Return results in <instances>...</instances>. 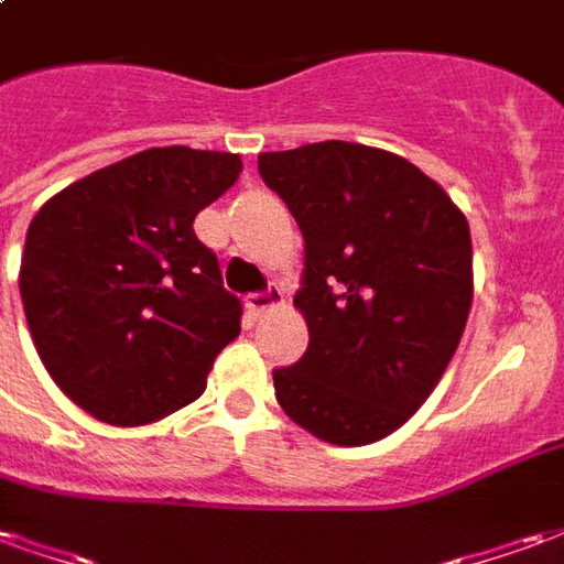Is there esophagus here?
Wrapping results in <instances>:
<instances>
[{"mask_svg": "<svg viewBox=\"0 0 564 564\" xmlns=\"http://www.w3.org/2000/svg\"><path fill=\"white\" fill-rule=\"evenodd\" d=\"M247 314L250 317H262L265 311H271V307L283 305V293L278 290V286H269L265 293H250L247 295Z\"/></svg>", "mask_w": 564, "mask_h": 564, "instance_id": "34e87169", "label": "esophagus"}]
</instances>
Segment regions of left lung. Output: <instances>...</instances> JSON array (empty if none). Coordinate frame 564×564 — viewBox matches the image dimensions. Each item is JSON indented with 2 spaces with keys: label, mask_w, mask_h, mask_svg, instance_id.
Returning <instances> with one entry per match:
<instances>
[{
  "label": "left lung",
  "mask_w": 564,
  "mask_h": 564,
  "mask_svg": "<svg viewBox=\"0 0 564 564\" xmlns=\"http://www.w3.org/2000/svg\"><path fill=\"white\" fill-rule=\"evenodd\" d=\"M259 174L305 235L293 305L311 341L274 368V395L326 444H375L420 411L459 347L468 220L414 162L354 141L259 153Z\"/></svg>",
  "instance_id": "left-lung-1"
}]
</instances>
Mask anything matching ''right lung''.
<instances>
[{
	"label": "right lung",
	"instance_id": "right-lung-1",
	"mask_svg": "<svg viewBox=\"0 0 564 564\" xmlns=\"http://www.w3.org/2000/svg\"><path fill=\"white\" fill-rule=\"evenodd\" d=\"M241 174L238 153L150 148L47 198L20 299L47 375L111 425L156 423L205 392L241 302L193 220Z\"/></svg>",
	"mask_w": 564,
	"mask_h": 564
}]
</instances>
